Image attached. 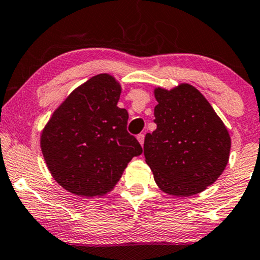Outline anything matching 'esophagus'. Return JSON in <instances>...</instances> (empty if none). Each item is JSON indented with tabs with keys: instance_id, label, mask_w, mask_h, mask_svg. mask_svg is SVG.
Segmentation results:
<instances>
[{
	"instance_id": "34e87169",
	"label": "esophagus",
	"mask_w": 260,
	"mask_h": 260,
	"mask_svg": "<svg viewBox=\"0 0 260 260\" xmlns=\"http://www.w3.org/2000/svg\"><path fill=\"white\" fill-rule=\"evenodd\" d=\"M137 139H138L140 145H143V143H144V134H138V136H137Z\"/></svg>"
}]
</instances>
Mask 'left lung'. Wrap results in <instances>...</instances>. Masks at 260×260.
Returning a JSON list of instances; mask_svg holds the SVG:
<instances>
[{
  "instance_id": "8db88e82",
  "label": "left lung",
  "mask_w": 260,
  "mask_h": 260,
  "mask_svg": "<svg viewBox=\"0 0 260 260\" xmlns=\"http://www.w3.org/2000/svg\"><path fill=\"white\" fill-rule=\"evenodd\" d=\"M156 129L144 139L145 162L162 192L189 197L211 186L229 162L228 128L198 89L188 83L154 89Z\"/></svg>"
}]
</instances>
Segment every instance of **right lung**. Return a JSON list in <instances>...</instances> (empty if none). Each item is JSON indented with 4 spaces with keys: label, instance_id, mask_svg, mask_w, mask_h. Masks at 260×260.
Here are the masks:
<instances>
[{
    "label": "right lung",
    "instance_id": "1",
    "mask_svg": "<svg viewBox=\"0 0 260 260\" xmlns=\"http://www.w3.org/2000/svg\"><path fill=\"white\" fill-rule=\"evenodd\" d=\"M121 84L111 74L91 77L66 98L40 137L50 174L66 190L101 197L113 189L128 162L143 153L117 106Z\"/></svg>",
    "mask_w": 260,
    "mask_h": 260
}]
</instances>
